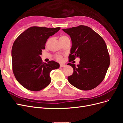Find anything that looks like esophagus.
Here are the masks:
<instances>
[{"instance_id":"34e87169","label":"esophagus","mask_w":123,"mask_h":123,"mask_svg":"<svg viewBox=\"0 0 123 123\" xmlns=\"http://www.w3.org/2000/svg\"><path fill=\"white\" fill-rule=\"evenodd\" d=\"M66 65L65 64H60V67H64Z\"/></svg>"}]
</instances>
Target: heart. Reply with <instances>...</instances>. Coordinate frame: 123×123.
<instances>
[{"label": "heart", "mask_w": 123, "mask_h": 123, "mask_svg": "<svg viewBox=\"0 0 123 123\" xmlns=\"http://www.w3.org/2000/svg\"><path fill=\"white\" fill-rule=\"evenodd\" d=\"M67 37H68L65 36V35H62L61 36V37H60V40H62L63 39H65ZM55 58L57 59V60H58L59 61H61L62 60V56L61 55H56L55 56Z\"/></svg>", "instance_id": "b5f03b06"}]
</instances>
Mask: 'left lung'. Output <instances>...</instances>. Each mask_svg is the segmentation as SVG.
Here are the masks:
<instances>
[{"mask_svg": "<svg viewBox=\"0 0 123 123\" xmlns=\"http://www.w3.org/2000/svg\"><path fill=\"white\" fill-rule=\"evenodd\" d=\"M70 35L72 47L69 56L70 62L76 57L80 64L69 63L73 73L68 77L69 82L82 90H90L98 86L105 77L110 65V57L105 41L97 33L85 25L63 29Z\"/></svg>", "mask_w": 123, "mask_h": 123, "instance_id": "left-lung-1", "label": "left lung"}]
</instances>
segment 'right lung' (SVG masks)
I'll return each instance as SVG.
<instances>
[{
  "label": "right lung",
  "instance_id": "1",
  "mask_svg": "<svg viewBox=\"0 0 123 123\" xmlns=\"http://www.w3.org/2000/svg\"><path fill=\"white\" fill-rule=\"evenodd\" d=\"M60 27H32L15 40L12 48V69L16 79L28 90L38 91L51 83L50 73L59 68L53 61L43 62L40 56L45 49L48 38L57 32Z\"/></svg>",
  "mask_w": 123,
  "mask_h": 123
}]
</instances>
